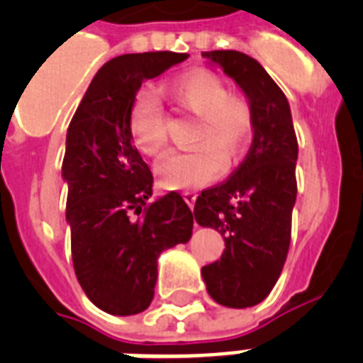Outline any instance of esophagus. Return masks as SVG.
I'll list each match as a JSON object with an SVG mask.
<instances>
[{
  "mask_svg": "<svg viewBox=\"0 0 363 363\" xmlns=\"http://www.w3.org/2000/svg\"><path fill=\"white\" fill-rule=\"evenodd\" d=\"M182 198H184V201H186V203L190 205V209H192L194 203H196V198H198V194L192 192V190H184V192H182Z\"/></svg>",
  "mask_w": 363,
  "mask_h": 363,
  "instance_id": "esophagus-1",
  "label": "esophagus"
}]
</instances>
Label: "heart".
<instances>
[{"mask_svg": "<svg viewBox=\"0 0 363 363\" xmlns=\"http://www.w3.org/2000/svg\"><path fill=\"white\" fill-rule=\"evenodd\" d=\"M160 92L177 105L182 115L194 116L186 152L165 156L156 165L158 182L167 190L199 188L215 181L222 171L239 164L256 131L252 99L230 92L218 73L203 67L184 71L160 86ZM128 137L145 156H158L167 141V121L158 101L147 92L133 96L128 109Z\"/></svg>", "mask_w": 363, "mask_h": 363, "instance_id": "obj_1", "label": "heart"}]
</instances>
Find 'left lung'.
<instances>
[{"mask_svg":"<svg viewBox=\"0 0 363 363\" xmlns=\"http://www.w3.org/2000/svg\"><path fill=\"white\" fill-rule=\"evenodd\" d=\"M252 99V145L228 181L199 194L194 216L199 226L222 233L220 259L201 269L216 303L245 309L264 301L281 277L292 238L298 194V139L286 96L267 71L238 50L203 52Z\"/></svg>","mask_w":363,"mask_h":363,"instance_id":"1","label":"left lung"}]
</instances>
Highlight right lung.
Returning <instances> with one entry per match:
<instances>
[{
    "label": "right lung",
    "instance_id": "obj_1",
    "mask_svg": "<svg viewBox=\"0 0 363 363\" xmlns=\"http://www.w3.org/2000/svg\"><path fill=\"white\" fill-rule=\"evenodd\" d=\"M188 54L143 52L109 60L96 73L67 128L62 175L71 258L88 299L109 315L141 313L154 298L158 256L192 238L181 194L148 203L152 173L128 137V109L143 81Z\"/></svg>",
    "mask_w": 363,
    "mask_h": 363
}]
</instances>
